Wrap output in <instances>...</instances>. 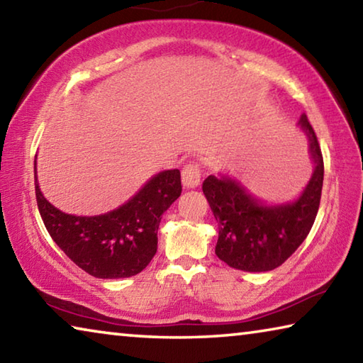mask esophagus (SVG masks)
Segmentation results:
<instances>
[{
    "label": "esophagus",
    "instance_id": "1",
    "mask_svg": "<svg viewBox=\"0 0 363 363\" xmlns=\"http://www.w3.org/2000/svg\"><path fill=\"white\" fill-rule=\"evenodd\" d=\"M200 177H201L200 163L190 162L182 168V184H184V187H187V189L196 187L200 184Z\"/></svg>",
    "mask_w": 363,
    "mask_h": 363
}]
</instances>
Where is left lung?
Here are the masks:
<instances>
[{
  "label": "left lung",
  "mask_w": 363,
  "mask_h": 363,
  "mask_svg": "<svg viewBox=\"0 0 363 363\" xmlns=\"http://www.w3.org/2000/svg\"><path fill=\"white\" fill-rule=\"evenodd\" d=\"M299 125L309 138L315 169L304 192L293 203L266 206L229 177L208 176L203 194L218 220L216 256L227 266L266 272L284 264L314 224L323 186V157L314 128L303 115Z\"/></svg>",
  "instance_id": "obj_1"
}]
</instances>
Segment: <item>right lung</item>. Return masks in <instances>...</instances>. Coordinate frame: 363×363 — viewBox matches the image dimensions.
<instances>
[{
  "label": "right lung",
  "mask_w": 363,
  "mask_h": 363,
  "mask_svg": "<svg viewBox=\"0 0 363 363\" xmlns=\"http://www.w3.org/2000/svg\"><path fill=\"white\" fill-rule=\"evenodd\" d=\"M182 192L179 169L162 171L125 205L101 216H73L54 208L36 182V203L49 235L84 272L96 279L133 277L157 253L163 213Z\"/></svg>",
  "instance_id": "obj_1"
}]
</instances>
